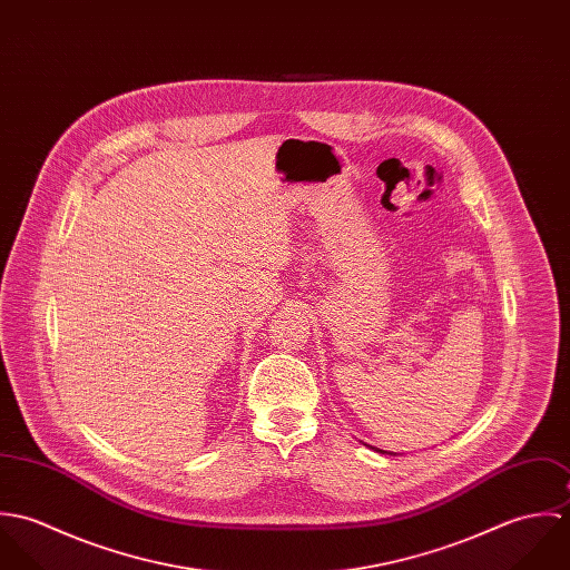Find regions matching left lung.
Instances as JSON below:
<instances>
[{
  "mask_svg": "<svg viewBox=\"0 0 570 570\" xmlns=\"http://www.w3.org/2000/svg\"><path fill=\"white\" fill-rule=\"evenodd\" d=\"M377 452H384V450H377ZM384 454H386V452H384Z\"/></svg>",
  "mask_w": 570,
  "mask_h": 570,
  "instance_id": "obj_1",
  "label": "left lung"
}]
</instances>
